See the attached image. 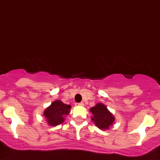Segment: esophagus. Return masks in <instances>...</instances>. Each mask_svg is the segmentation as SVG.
<instances>
[{
	"instance_id": "34e87169",
	"label": "esophagus",
	"mask_w": 160,
	"mask_h": 160,
	"mask_svg": "<svg viewBox=\"0 0 160 160\" xmlns=\"http://www.w3.org/2000/svg\"><path fill=\"white\" fill-rule=\"evenodd\" d=\"M76 104L79 105V106H83V105H84V103H83V102H80V103H77Z\"/></svg>"
}]
</instances>
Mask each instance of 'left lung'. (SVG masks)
Returning <instances> with one entry per match:
<instances>
[{"instance_id":"8db88e82","label":"left lung","mask_w":160,"mask_h":160,"mask_svg":"<svg viewBox=\"0 0 160 160\" xmlns=\"http://www.w3.org/2000/svg\"><path fill=\"white\" fill-rule=\"evenodd\" d=\"M90 111L93 114L92 119L100 129H108L109 127L114 122V116L103 103H97L95 107L92 108Z\"/></svg>"}]
</instances>
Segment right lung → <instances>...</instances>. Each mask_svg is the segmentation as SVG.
<instances>
[{
	"instance_id": "1",
	"label": "right lung",
	"mask_w": 160,
	"mask_h": 160,
	"mask_svg": "<svg viewBox=\"0 0 160 160\" xmlns=\"http://www.w3.org/2000/svg\"><path fill=\"white\" fill-rule=\"evenodd\" d=\"M70 108V105L65 104L60 100H56L45 109L44 116H45L48 124L51 126H57L64 122V117L69 114Z\"/></svg>"
}]
</instances>
